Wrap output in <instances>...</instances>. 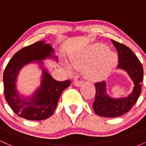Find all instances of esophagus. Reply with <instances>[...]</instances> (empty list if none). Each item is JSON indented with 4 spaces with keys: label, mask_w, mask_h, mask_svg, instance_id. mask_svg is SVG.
Returning a JSON list of instances; mask_svg holds the SVG:
<instances>
[{
    "label": "esophagus",
    "mask_w": 146,
    "mask_h": 146,
    "mask_svg": "<svg viewBox=\"0 0 146 146\" xmlns=\"http://www.w3.org/2000/svg\"><path fill=\"white\" fill-rule=\"evenodd\" d=\"M82 83V81L80 80H78V79H75V81H74V84H75V86H80Z\"/></svg>",
    "instance_id": "obj_1"
}]
</instances>
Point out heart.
Segmentation results:
<instances>
[{"instance_id": "heart-1", "label": "heart", "mask_w": 146, "mask_h": 146, "mask_svg": "<svg viewBox=\"0 0 146 146\" xmlns=\"http://www.w3.org/2000/svg\"><path fill=\"white\" fill-rule=\"evenodd\" d=\"M71 64L76 68H83L87 78L97 80L103 78L110 71L117 62V56L108 50L104 44H98L90 46L82 54L71 58Z\"/></svg>"}]
</instances>
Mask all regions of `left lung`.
Instances as JSON below:
<instances>
[{
	"mask_svg": "<svg viewBox=\"0 0 146 146\" xmlns=\"http://www.w3.org/2000/svg\"><path fill=\"white\" fill-rule=\"evenodd\" d=\"M118 53L117 67L128 73L134 81L135 87L128 97L123 99H113L106 93L105 82H95V98L93 108L97 115L104 117H117L128 113L135 104L141 91L143 80V70L141 63L130 48L123 44L111 40Z\"/></svg>",
	"mask_w": 146,
	"mask_h": 146,
	"instance_id": "left-lung-1",
	"label": "left lung"
}]
</instances>
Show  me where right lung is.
<instances>
[{"label": "right lung", "instance_id": "1", "mask_svg": "<svg viewBox=\"0 0 146 146\" xmlns=\"http://www.w3.org/2000/svg\"><path fill=\"white\" fill-rule=\"evenodd\" d=\"M51 46L39 41L16 52L5 68L3 73L4 95L6 101L18 116L28 120L40 121L54 113L60 95L71 84L70 80L60 82L53 79L44 69L41 87L30 100H23L16 88V80L21 68L32 60H43L51 56Z\"/></svg>", "mask_w": 146, "mask_h": 146}]
</instances>
